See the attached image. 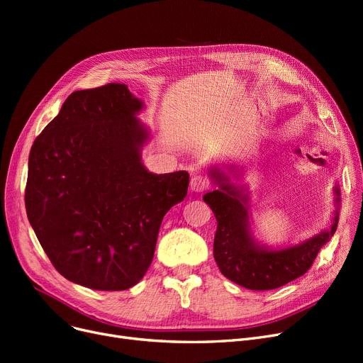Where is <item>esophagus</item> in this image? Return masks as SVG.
I'll return each mask as SVG.
<instances>
[{
	"instance_id": "obj_1",
	"label": "esophagus",
	"mask_w": 363,
	"mask_h": 363,
	"mask_svg": "<svg viewBox=\"0 0 363 363\" xmlns=\"http://www.w3.org/2000/svg\"><path fill=\"white\" fill-rule=\"evenodd\" d=\"M208 185H211V179H208L206 175L203 174H197L191 178V182H189V188H191V191H196V193H201L204 191V189L208 188Z\"/></svg>"
}]
</instances>
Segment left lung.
<instances>
[{
	"mask_svg": "<svg viewBox=\"0 0 363 363\" xmlns=\"http://www.w3.org/2000/svg\"><path fill=\"white\" fill-rule=\"evenodd\" d=\"M212 175L220 189L207 193L203 200L216 218L213 256L220 272L235 284L250 290H274L306 274L313 264L322 245L334 235L338 223V211L328 231L290 249L269 252L255 244L247 218V199L241 189L228 182L223 174L213 170ZM335 203H340L338 186Z\"/></svg>",
	"mask_w": 363,
	"mask_h": 363,
	"instance_id": "obj_1",
	"label": "left lung"
}]
</instances>
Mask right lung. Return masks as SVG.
<instances>
[{
	"mask_svg": "<svg viewBox=\"0 0 363 363\" xmlns=\"http://www.w3.org/2000/svg\"><path fill=\"white\" fill-rule=\"evenodd\" d=\"M141 107L123 84L74 91L30 148L28 219L54 268L92 290L140 282L163 216L186 196L188 172L143 166Z\"/></svg>",
	"mask_w": 363,
	"mask_h": 363,
	"instance_id": "right-lung-1",
	"label": "right lung"
}]
</instances>
